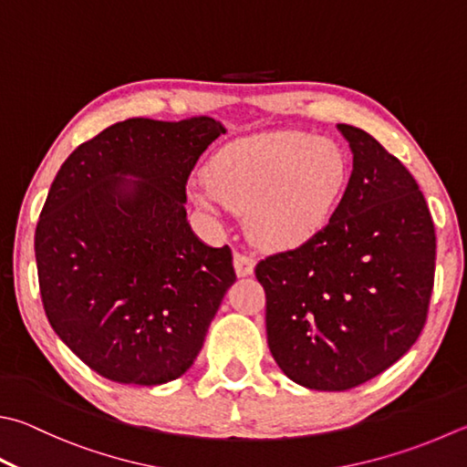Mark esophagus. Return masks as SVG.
I'll return each mask as SVG.
<instances>
[{"instance_id": "esophagus-1", "label": "esophagus", "mask_w": 467, "mask_h": 467, "mask_svg": "<svg viewBox=\"0 0 467 467\" xmlns=\"http://www.w3.org/2000/svg\"><path fill=\"white\" fill-rule=\"evenodd\" d=\"M234 266H235L237 276H250L254 272V266H256V258L250 256V254H245V252H235Z\"/></svg>"}]
</instances>
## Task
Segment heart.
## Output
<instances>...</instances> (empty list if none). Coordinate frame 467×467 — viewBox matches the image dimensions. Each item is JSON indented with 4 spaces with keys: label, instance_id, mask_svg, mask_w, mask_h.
I'll return each instance as SVG.
<instances>
[{
    "label": "heart",
    "instance_id": "heart-1",
    "mask_svg": "<svg viewBox=\"0 0 467 467\" xmlns=\"http://www.w3.org/2000/svg\"><path fill=\"white\" fill-rule=\"evenodd\" d=\"M348 177V156L337 142L276 130L219 148L207 164V184H192L191 195L207 209L248 211L252 240L286 250L327 225Z\"/></svg>",
    "mask_w": 467,
    "mask_h": 467
}]
</instances>
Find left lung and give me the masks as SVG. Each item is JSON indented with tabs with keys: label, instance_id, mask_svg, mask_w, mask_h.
<instances>
[{
	"label": "left lung",
	"instance_id": "1",
	"mask_svg": "<svg viewBox=\"0 0 467 467\" xmlns=\"http://www.w3.org/2000/svg\"><path fill=\"white\" fill-rule=\"evenodd\" d=\"M354 171L329 223L256 264L272 358L313 390L372 380L423 331L435 225L417 181L368 131L339 124Z\"/></svg>",
	"mask_w": 467,
	"mask_h": 467
}]
</instances>
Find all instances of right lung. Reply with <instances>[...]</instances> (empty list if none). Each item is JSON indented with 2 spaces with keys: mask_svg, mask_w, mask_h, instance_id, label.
Returning <instances> with one entry per match:
<instances>
[{
  "mask_svg": "<svg viewBox=\"0 0 467 467\" xmlns=\"http://www.w3.org/2000/svg\"><path fill=\"white\" fill-rule=\"evenodd\" d=\"M222 134L207 116L131 118L78 146L50 184L34 235L44 313L111 382L187 372L235 283L230 245L201 242L184 211L191 171Z\"/></svg>",
  "mask_w": 467,
  "mask_h": 467,
  "instance_id": "1",
  "label": "right lung"
}]
</instances>
